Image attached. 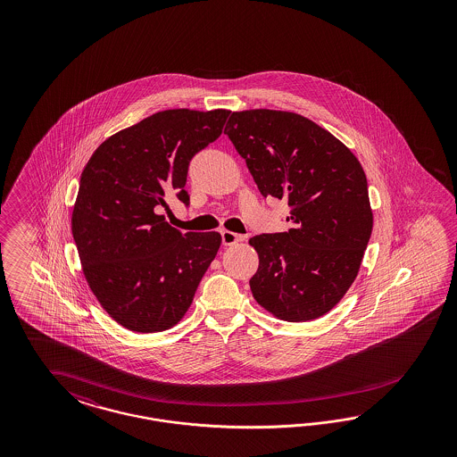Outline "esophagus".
Here are the masks:
<instances>
[{
  "label": "esophagus",
  "instance_id": "34e87169",
  "mask_svg": "<svg viewBox=\"0 0 457 457\" xmlns=\"http://www.w3.org/2000/svg\"><path fill=\"white\" fill-rule=\"evenodd\" d=\"M221 239L224 246H231V245H236V243H243L246 239V236L237 235V233H233V231H221Z\"/></svg>",
  "mask_w": 457,
  "mask_h": 457
}]
</instances>
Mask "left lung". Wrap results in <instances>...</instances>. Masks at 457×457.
I'll return each mask as SVG.
<instances>
[{
	"label": "left lung",
	"instance_id": "1",
	"mask_svg": "<svg viewBox=\"0 0 457 457\" xmlns=\"http://www.w3.org/2000/svg\"><path fill=\"white\" fill-rule=\"evenodd\" d=\"M224 134L260 193L290 206L287 233L249 239L260 256L249 279L254 300L287 321L319 319L357 278L372 235L359 159L328 130L293 112H233Z\"/></svg>",
	"mask_w": 457,
	"mask_h": 457
}]
</instances>
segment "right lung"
I'll list each match as a JSON object with an SVG mask.
<instances>
[{"label": "right lung", "instance_id": "add662e5", "mask_svg": "<svg viewBox=\"0 0 457 457\" xmlns=\"http://www.w3.org/2000/svg\"><path fill=\"white\" fill-rule=\"evenodd\" d=\"M228 115L157 112L102 142L83 169L71 233L90 290L127 330L174 327L218 254L220 233H180L157 211L170 194L189 206V162Z\"/></svg>", "mask_w": 457, "mask_h": 457}]
</instances>
